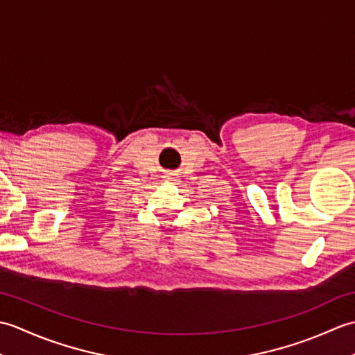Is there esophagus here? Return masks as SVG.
<instances>
[{
  "mask_svg": "<svg viewBox=\"0 0 355 355\" xmlns=\"http://www.w3.org/2000/svg\"><path fill=\"white\" fill-rule=\"evenodd\" d=\"M164 178H166V180H172V178H173V173H171V172H169V173H166Z\"/></svg>",
  "mask_w": 355,
  "mask_h": 355,
  "instance_id": "esophagus-1",
  "label": "esophagus"
}]
</instances>
